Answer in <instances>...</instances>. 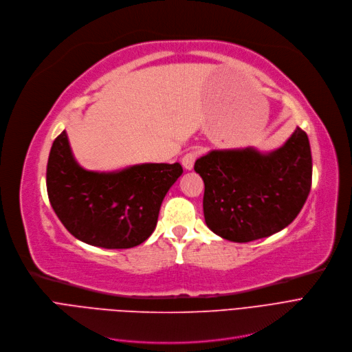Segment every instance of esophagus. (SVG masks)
I'll return each instance as SVG.
<instances>
[{"label": "esophagus", "instance_id": "esophagus-1", "mask_svg": "<svg viewBox=\"0 0 352 352\" xmlns=\"http://www.w3.org/2000/svg\"><path fill=\"white\" fill-rule=\"evenodd\" d=\"M196 157H197V152H189V153H186L185 156L182 157V166L185 167L186 170H192Z\"/></svg>", "mask_w": 352, "mask_h": 352}]
</instances>
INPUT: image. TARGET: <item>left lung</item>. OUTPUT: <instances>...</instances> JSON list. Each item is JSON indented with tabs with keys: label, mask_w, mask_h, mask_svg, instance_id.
<instances>
[{
	"label": "left lung",
	"mask_w": 352,
	"mask_h": 352,
	"mask_svg": "<svg viewBox=\"0 0 352 352\" xmlns=\"http://www.w3.org/2000/svg\"><path fill=\"white\" fill-rule=\"evenodd\" d=\"M195 170L204 179L208 228L230 242H250L287 228L302 209L312 183V156L299 127L280 147L212 150Z\"/></svg>",
	"instance_id": "8db88e82"
}]
</instances>
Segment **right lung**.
<instances>
[{"instance_id": "1", "label": "right lung", "mask_w": 352, "mask_h": 352, "mask_svg": "<svg viewBox=\"0 0 352 352\" xmlns=\"http://www.w3.org/2000/svg\"><path fill=\"white\" fill-rule=\"evenodd\" d=\"M182 173L180 163L86 170L74 159L64 130L50 150L47 193L74 238L91 246L127 249L152 235L163 199Z\"/></svg>"}]
</instances>
